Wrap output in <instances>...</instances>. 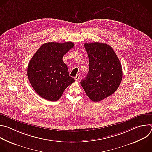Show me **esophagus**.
I'll use <instances>...</instances> for the list:
<instances>
[{
  "label": "esophagus",
  "instance_id": "obj_1",
  "mask_svg": "<svg viewBox=\"0 0 152 152\" xmlns=\"http://www.w3.org/2000/svg\"><path fill=\"white\" fill-rule=\"evenodd\" d=\"M75 80L76 81H79V79H80V75H76V77H75Z\"/></svg>",
  "mask_w": 152,
  "mask_h": 152
}]
</instances>
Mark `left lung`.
<instances>
[{
  "mask_svg": "<svg viewBox=\"0 0 152 152\" xmlns=\"http://www.w3.org/2000/svg\"><path fill=\"white\" fill-rule=\"evenodd\" d=\"M89 58V72L80 85L88 97L99 102L113 94L121 83L123 72L118 58L105 43H85Z\"/></svg>",
  "mask_w": 152,
  "mask_h": 152,
  "instance_id": "left-lung-1",
  "label": "left lung"
}]
</instances>
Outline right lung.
I'll return each instance as SVG.
<instances>
[{
	"label": "right lung",
	"instance_id": "1",
	"mask_svg": "<svg viewBox=\"0 0 152 152\" xmlns=\"http://www.w3.org/2000/svg\"><path fill=\"white\" fill-rule=\"evenodd\" d=\"M73 46L72 42H46L32 57L27 69L28 76L32 88L42 98L56 101L75 82L62 61L63 56Z\"/></svg>",
	"mask_w": 152,
	"mask_h": 152
}]
</instances>
